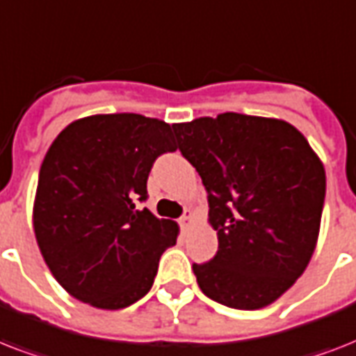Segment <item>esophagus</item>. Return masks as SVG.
I'll return each mask as SVG.
<instances>
[{
	"label": "esophagus",
	"instance_id": "34e87169",
	"mask_svg": "<svg viewBox=\"0 0 356 356\" xmlns=\"http://www.w3.org/2000/svg\"><path fill=\"white\" fill-rule=\"evenodd\" d=\"M179 223H181V227H190V225H192V223H194V218H192V214H183V216H181V220H179Z\"/></svg>",
	"mask_w": 356,
	"mask_h": 356
}]
</instances>
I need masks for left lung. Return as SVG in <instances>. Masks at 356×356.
<instances>
[{
    "label": "left lung",
    "instance_id": "obj_1",
    "mask_svg": "<svg viewBox=\"0 0 356 356\" xmlns=\"http://www.w3.org/2000/svg\"><path fill=\"white\" fill-rule=\"evenodd\" d=\"M209 197L218 253L194 264L201 292L238 310L279 299L309 266L325 170L303 134L275 118L218 114L173 125Z\"/></svg>",
    "mask_w": 356,
    "mask_h": 356
}]
</instances>
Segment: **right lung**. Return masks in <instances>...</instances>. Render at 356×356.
<instances>
[{
  "label": "right lung",
  "instance_id": "obj_1",
  "mask_svg": "<svg viewBox=\"0 0 356 356\" xmlns=\"http://www.w3.org/2000/svg\"><path fill=\"white\" fill-rule=\"evenodd\" d=\"M175 149L172 125L131 113L81 118L53 140L33 225L47 268L70 296L118 310L149 292L179 227L140 211L138 201L147 200L153 162Z\"/></svg>",
  "mask_w": 356,
  "mask_h": 356
}]
</instances>
